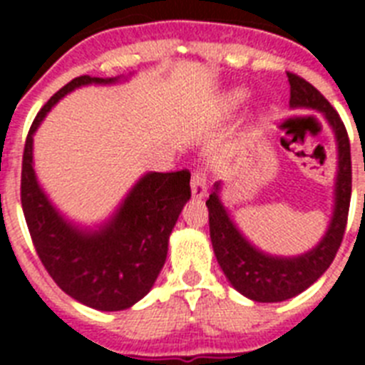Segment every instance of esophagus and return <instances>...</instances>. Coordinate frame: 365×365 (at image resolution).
Returning <instances> with one entry per match:
<instances>
[{
    "instance_id": "34e87169",
    "label": "esophagus",
    "mask_w": 365,
    "mask_h": 365,
    "mask_svg": "<svg viewBox=\"0 0 365 365\" xmlns=\"http://www.w3.org/2000/svg\"><path fill=\"white\" fill-rule=\"evenodd\" d=\"M206 175L199 170L193 172L192 175V197L193 199H205L206 197Z\"/></svg>"
}]
</instances>
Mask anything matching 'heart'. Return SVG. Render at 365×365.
<instances>
[{"label": "heart", "mask_w": 365, "mask_h": 365, "mask_svg": "<svg viewBox=\"0 0 365 365\" xmlns=\"http://www.w3.org/2000/svg\"><path fill=\"white\" fill-rule=\"evenodd\" d=\"M248 98V93L245 91V89H235V91H232L230 95H228V106L230 108H240L241 104H245Z\"/></svg>", "instance_id": "1"}]
</instances>
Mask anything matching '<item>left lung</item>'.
<instances>
[{"label": "left lung", "mask_w": 365, "mask_h": 365, "mask_svg": "<svg viewBox=\"0 0 365 365\" xmlns=\"http://www.w3.org/2000/svg\"><path fill=\"white\" fill-rule=\"evenodd\" d=\"M291 109H311L322 113L336 143L333 214L324 237L307 252L298 256H276L257 248L235 225L221 199L222 182L217 180L206 201L210 217V240L214 254L228 283L240 294L261 303L285 302L312 285L329 269L346 232L351 201V146L344 122L314 86L292 73Z\"/></svg>", "instance_id": "left-lung-1"}]
</instances>
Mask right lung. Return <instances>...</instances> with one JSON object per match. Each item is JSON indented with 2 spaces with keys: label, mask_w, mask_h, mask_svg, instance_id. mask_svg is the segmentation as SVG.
<instances>
[{
  "label": "right lung",
  "mask_w": 365,
  "mask_h": 365,
  "mask_svg": "<svg viewBox=\"0 0 365 365\" xmlns=\"http://www.w3.org/2000/svg\"><path fill=\"white\" fill-rule=\"evenodd\" d=\"M78 76L41 108L29 131L21 166V206L41 263L66 294L96 311H124L140 302L159 278L168 243L188 202L190 173L148 172L104 221L67 217L38 180L34 133L54 106L86 86H115L130 76Z\"/></svg>",
  "instance_id": "add662e5"
}]
</instances>
